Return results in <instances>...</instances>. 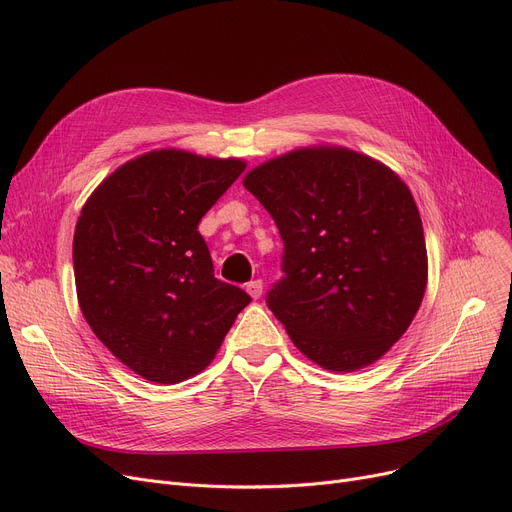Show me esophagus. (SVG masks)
<instances>
[{
  "label": "esophagus",
  "instance_id": "esophagus-1",
  "mask_svg": "<svg viewBox=\"0 0 512 512\" xmlns=\"http://www.w3.org/2000/svg\"><path fill=\"white\" fill-rule=\"evenodd\" d=\"M247 292H249V297L253 299V301H257L261 294H263V282L261 280H253V282H249L247 284Z\"/></svg>",
  "mask_w": 512,
  "mask_h": 512
}]
</instances>
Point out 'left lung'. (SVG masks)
<instances>
[{"instance_id": "1", "label": "left lung", "mask_w": 512, "mask_h": 512, "mask_svg": "<svg viewBox=\"0 0 512 512\" xmlns=\"http://www.w3.org/2000/svg\"><path fill=\"white\" fill-rule=\"evenodd\" d=\"M242 184L284 240L267 305L315 365L351 373L382 359L417 315L427 249L417 203L394 170L340 145L263 161Z\"/></svg>"}]
</instances>
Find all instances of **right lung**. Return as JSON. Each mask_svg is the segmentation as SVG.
<instances>
[{
    "label": "right lung",
    "instance_id": "right-lung-1",
    "mask_svg": "<svg viewBox=\"0 0 512 512\" xmlns=\"http://www.w3.org/2000/svg\"><path fill=\"white\" fill-rule=\"evenodd\" d=\"M247 168L238 157L153 149L116 168L72 240L80 311L120 363L155 384L201 373L251 297L213 278L197 226Z\"/></svg>",
    "mask_w": 512,
    "mask_h": 512
}]
</instances>
